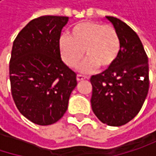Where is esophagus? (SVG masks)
<instances>
[{"label": "esophagus", "instance_id": "obj_1", "mask_svg": "<svg viewBox=\"0 0 156 156\" xmlns=\"http://www.w3.org/2000/svg\"><path fill=\"white\" fill-rule=\"evenodd\" d=\"M87 77H86V76H83V75H80V74L77 75V80L78 81H82V80L87 79Z\"/></svg>", "mask_w": 156, "mask_h": 156}]
</instances>
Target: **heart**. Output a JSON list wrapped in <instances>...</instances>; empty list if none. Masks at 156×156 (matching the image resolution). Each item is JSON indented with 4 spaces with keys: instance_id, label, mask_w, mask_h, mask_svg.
I'll return each mask as SVG.
<instances>
[{
    "instance_id": "heart-1",
    "label": "heart",
    "mask_w": 156,
    "mask_h": 156,
    "mask_svg": "<svg viewBox=\"0 0 156 156\" xmlns=\"http://www.w3.org/2000/svg\"><path fill=\"white\" fill-rule=\"evenodd\" d=\"M64 63L75 67L86 52L87 58L79 64L78 70L90 72L98 67L109 69L115 62L121 49V41L116 29L99 21H83L76 24L70 36L62 35L58 41Z\"/></svg>"
}]
</instances>
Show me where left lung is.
I'll return each instance as SVG.
<instances>
[{"label":"left lung","mask_w":156,"mask_h":156,"mask_svg":"<svg viewBox=\"0 0 156 156\" xmlns=\"http://www.w3.org/2000/svg\"><path fill=\"white\" fill-rule=\"evenodd\" d=\"M121 41L115 62L92 76L91 107L97 117L111 126L131 121L140 111L149 89L148 58L137 34L124 21L107 16Z\"/></svg>","instance_id":"8db88e82"}]
</instances>
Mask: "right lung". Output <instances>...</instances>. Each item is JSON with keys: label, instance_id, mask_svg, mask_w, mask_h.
I'll use <instances>...</instances> for the list:
<instances>
[{"label": "right lung", "instance_id": "1", "mask_svg": "<svg viewBox=\"0 0 156 156\" xmlns=\"http://www.w3.org/2000/svg\"><path fill=\"white\" fill-rule=\"evenodd\" d=\"M69 17L41 16L30 20L13 41L9 65L12 96L27 119L40 126L66 113L77 74L61 59L58 41Z\"/></svg>", "mask_w": 156, "mask_h": 156}]
</instances>
